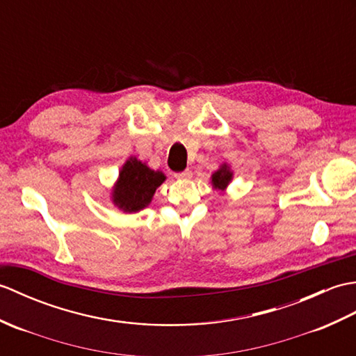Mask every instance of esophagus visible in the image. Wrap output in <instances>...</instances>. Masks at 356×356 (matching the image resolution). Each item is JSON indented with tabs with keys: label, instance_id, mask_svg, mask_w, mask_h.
<instances>
[{
	"label": "esophagus",
	"instance_id": "1",
	"mask_svg": "<svg viewBox=\"0 0 356 356\" xmlns=\"http://www.w3.org/2000/svg\"><path fill=\"white\" fill-rule=\"evenodd\" d=\"M192 175H193V173H192L191 170H184V172L177 173L175 178H177V179H191Z\"/></svg>",
	"mask_w": 356,
	"mask_h": 356
}]
</instances>
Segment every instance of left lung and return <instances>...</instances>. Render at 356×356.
Wrapping results in <instances>:
<instances>
[{
  "label": "left lung",
  "mask_w": 356,
  "mask_h": 356,
  "mask_svg": "<svg viewBox=\"0 0 356 356\" xmlns=\"http://www.w3.org/2000/svg\"><path fill=\"white\" fill-rule=\"evenodd\" d=\"M232 181H233V170L228 163L220 164L219 169L213 172L210 177L211 187L219 192H225L228 184H230Z\"/></svg>",
  "instance_id": "obj_1"
}]
</instances>
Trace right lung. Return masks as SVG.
I'll return each mask as SVG.
<instances>
[{
	"label": "right lung",
	"instance_id": "obj_1",
	"mask_svg": "<svg viewBox=\"0 0 356 356\" xmlns=\"http://www.w3.org/2000/svg\"><path fill=\"white\" fill-rule=\"evenodd\" d=\"M164 181L161 170H154L137 156H129L118 172L109 198L123 213H138L151 204L155 191Z\"/></svg>",
	"mask_w": 356,
	"mask_h": 356
}]
</instances>
